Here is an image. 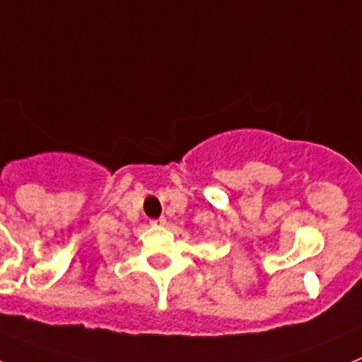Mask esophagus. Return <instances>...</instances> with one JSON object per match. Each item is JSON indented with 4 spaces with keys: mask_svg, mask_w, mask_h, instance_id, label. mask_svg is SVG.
<instances>
[{
    "mask_svg": "<svg viewBox=\"0 0 362 362\" xmlns=\"http://www.w3.org/2000/svg\"><path fill=\"white\" fill-rule=\"evenodd\" d=\"M167 223V220L165 218H158V220H153V226H165Z\"/></svg>",
    "mask_w": 362,
    "mask_h": 362,
    "instance_id": "1",
    "label": "esophagus"
}]
</instances>
